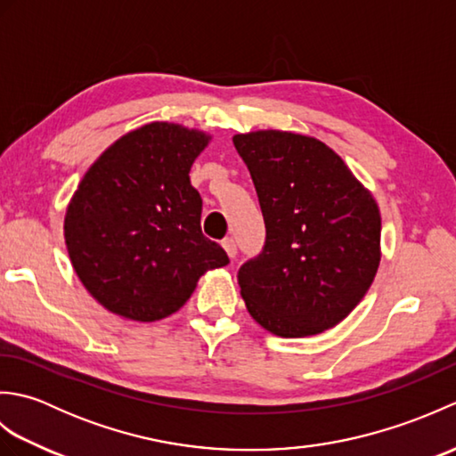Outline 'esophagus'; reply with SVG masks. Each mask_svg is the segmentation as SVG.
<instances>
[{
    "instance_id": "34e87169",
    "label": "esophagus",
    "mask_w": 456,
    "mask_h": 456,
    "mask_svg": "<svg viewBox=\"0 0 456 456\" xmlns=\"http://www.w3.org/2000/svg\"><path fill=\"white\" fill-rule=\"evenodd\" d=\"M223 248H225V253L229 255V258H235L237 256V243H235V239H231V237H227V239H223Z\"/></svg>"
}]
</instances>
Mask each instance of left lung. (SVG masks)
Instances as JSON below:
<instances>
[{"instance_id": "8db88e82", "label": "left lung", "mask_w": 456, "mask_h": 456, "mask_svg": "<svg viewBox=\"0 0 456 456\" xmlns=\"http://www.w3.org/2000/svg\"><path fill=\"white\" fill-rule=\"evenodd\" d=\"M266 240L239 268L248 314L278 337L331 329L361 304L380 265V209L325 142L288 131L235 134Z\"/></svg>"}]
</instances>
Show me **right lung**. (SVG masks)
Listing matches in <instances>:
<instances>
[{
	"label": "right lung",
	"mask_w": 456,
	"mask_h": 456,
	"mask_svg": "<svg viewBox=\"0 0 456 456\" xmlns=\"http://www.w3.org/2000/svg\"><path fill=\"white\" fill-rule=\"evenodd\" d=\"M211 137L154 121L115 141L66 208L68 256L84 288L133 322H159L188 302L200 276L229 265L201 233L190 168Z\"/></svg>",
	"instance_id": "obj_1"
}]
</instances>
